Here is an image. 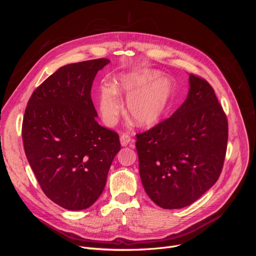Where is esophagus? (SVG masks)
<instances>
[{
	"instance_id": "obj_1",
	"label": "esophagus",
	"mask_w": 256,
	"mask_h": 256,
	"mask_svg": "<svg viewBox=\"0 0 256 256\" xmlns=\"http://www.w3.org/2000/svg\"><path fill=\"white\" fill-rule=\"evenodd\" d=\"M120 141L122 146H127L129 143H134V142L132 138H130V136L127 134H122L120 136Z\"/></svg>"
}]
</instances>
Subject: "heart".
Listing matches in <instances>:
<instances>
[{"label": "heart", "mask_w": 256, "mask_h": 256, "mask_svg": "<svg viewBox=\"0 0 256 256\" xmlns=\"http://www.w3.org/2000/svg\"><path fill=\"white\" fill-rule=\"evenodd\" d=\"M154 69H141L120 74L113 85L99 88V109L106 125L118 120L122 110V99H127L129 118L138 127L158 124L172 104L175 86L173 81Z\"/></svg>", "instance_id": "1"}]
</instances>
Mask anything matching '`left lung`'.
<instances>
[{
	"instance_id": "left-lung-1",
	"label": "left lung",
	"mask_w": 256,
	"mask_h": 256,
	"mask_svg": "<svg viewBox=\"0 0 256 256\" xmlns=\"http://www.w3.org/2000/svg\"><path fill=\"white\" fill-rule=\"evenodd\" d=\"M187 99L170 118L136 134L138 171L147 196L164 209L194 203L218 180L228 120L207 81L189 74Z\"/></svg>"
}]
</instances>
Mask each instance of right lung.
<instances>
[{"mask_svg": "<svg viewBox=\"0 0 256 256\" xmlns=\"http://www.w3.org/2000/svg\"><path fill=\"white\" fill-rule=\"evenodd\" d=\"M98 58L68 64L30 96L22 124L28 164L44 193L68 210H82L102 196L120 136L102 127L90 98Z\"/></svg>", "mask_w": 256, "mask_h": 256, "instance_id": "add662e5", "label": "right lung"}]
</instances>
